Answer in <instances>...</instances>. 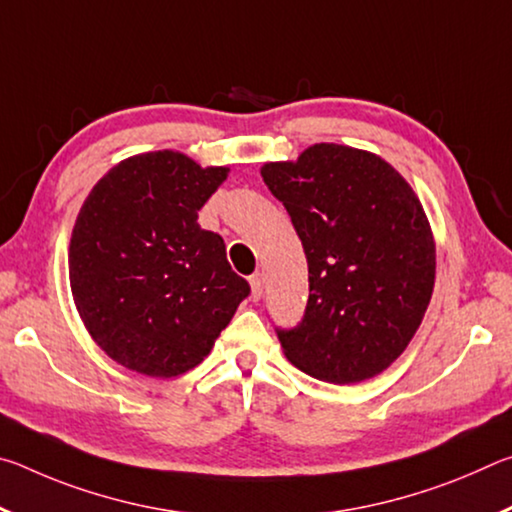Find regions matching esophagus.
<instances>
[{
	"mask_svg": "<svg viewBox=\"0 0 512 512\" xmlns=\"http://www.w3.org/2000/svg\"><path fill=\"white\" fill-rule=\"evenodd\" d=\"M250 296H253V300L257 302L259 298H262V293H264V275L262 273H255L253 277H250Z\"/></svg>",
	"mask_w": 512,
	"mask_h": 512,
	"instance_id": "34e87169",
	"label": "esophagus"
}]
</instances>
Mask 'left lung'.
Returning a JSON list of instances; mask_svg holds the SVG:
<instances>
[{
    "label": "left lung",
    "mask_w": 512,
    "mask_h": 512,
    "mask_svg": "<svg viewBox=\"0 0 512 512\" xmlns=\"http://www.w3.org/2000/svg\"><path fill=\"white\" fill-rule=\"evenodd\" d=\"M309 266L305 316L275 329L293 366L357 384L406 350L429 307L436 244L420 198L379 155L314 144L296 162H266Z\"/></svg>",
    "instance_id": "8db88e82"
}]
</instances>
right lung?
Wrapping results in <instances>:
<instances>
[{"label": "right lung", "mask_w": 512, "mask_h": 512, "mask_svg": "<svg viewBox=\"0 0 512 512\" xmlns=\"http://www.w3.org/2000/svg\"><path fill=\"white\" fill-rule=\"evenodd\" d=\"M185 153L112 167L85 198L69 241V284L83 325L112 361L169 379L198 366L250 287L198 210L228 178Z\"/></svg>", "instance_id": "right-lung-1"}]
</instances>
